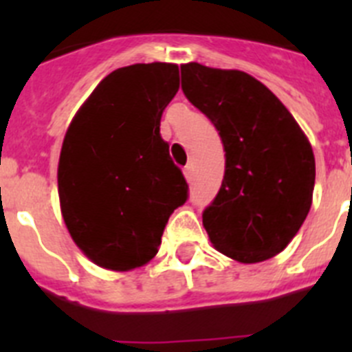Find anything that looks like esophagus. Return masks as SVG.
I'll return each mask as SVG.
<instances>
[{
  "label": "esophagus",
  "instance_id": "obj_1",
  "mask_svg": "<svg viewBox=\"0 0 352 352\" xmlns=\"http://www.w3.org/2000/svg\"><path fill=\"white\" fill-rule=\"evenodd\" d=\"M183 174H185V178L188 179V182H190L192 176H194V167H192L190 164H188V166H186L185 169H183Z\"/></svg>",
  "mask_w": 352,
  "mask_h": 352
}]
</instances>
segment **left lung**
I'll return each mask as SVG.
<instances>
[{"mask_svg":"<svg viewBox=\"0 0 352 352\" xmlns=\"http://www.w3.org/2000/svg\"><path fill=\"white\" fill-rule=\"evenodd\" d=\"M182 89L219 130L226 173L203 223L213 247L238 263L280 254L312 206L316 158L285 105L239 70L182 67Z\"/></svg>","mask_w":352,"mask_h":352,"instance_id":"1","label":"left lung"}]
</instances>
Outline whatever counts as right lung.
Here are the masks:
<instances>
[{
	"mask_svg": "<svg viewBox=\"0 0 352 352\" xmlns=\"http://www.w3.org/2000/svg\"><path fill=\"white\" fill-rule=\"evenodd\" d=\"M179 89L178 65L111 72L72 120L58 164L65 226L102 268L129 272L157 256L173 211L188 199L182 169L160 135Z\"/></svg>",
	"mask_w": 352,
	"mask_h": 352,
	"instance_id": "1",
	"label": "right lung"
}]
</instances>
